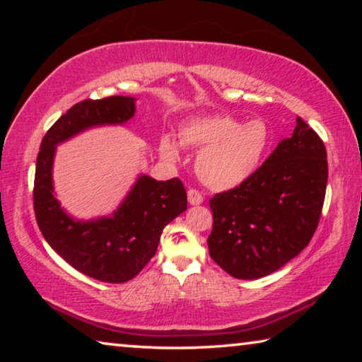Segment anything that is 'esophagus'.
Instances as JSON below:
<instances>
[{
	"instance_id": "1",
	"label": "esophagus",
	"mask_w": 362,
	"mask_h": 362,
	"mask_svg": "<svg viewBox=\"0 0 362 362\" xmlns=\"http://www.w3.org/2000/svg\"><path fill=\"white\" fill-rule=\"evenodd\" d=\"M204 201V198H203V194H201L198 189H194V188H192V189H188V203L192 204V206H198V204H201Z\"/></svg>"
}]
</instances>
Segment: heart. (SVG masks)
Returning <instances> with one entry per match:
<instances>
[{
    "label": "heart",
    "mask_w": 362,
    "mask_h": 362,
    "mask_svg": "<svg viewBox=\"0 0 362 362\" xmlns=\"http://www.w3.org/2000/svg\"><path fill=\"white\" fill-rule=\"evenodd\" d=\"M180 142L201 150L196 173L204 185L226 189L240 185L259 168L269 145V129L263 119L240 124L231 116L193 118L180 127ZM159 153L166 159L179 158V145L169 136L159 140Z\"/></svg>",
    "instance_id": "b5f03b06"
}]
</instances>
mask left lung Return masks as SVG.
<instances>
[{"mask_svg":"<svg viewBox=\"0 0 362 362\" xmlns=\"http://www.w3.org/2000/svg\"><path fill=\"white\" fill-rule=\"evenodd\" d=\"M326 185V146L297 118L292 137L281 140L255 173L211 198L212 260L238 279L276 272L313 238Z\"/></svg>","mask_w":362,"mask_h":362,"instance_id":"obj_1","label":"left lung"}]
</instances>
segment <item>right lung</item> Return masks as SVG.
<instances>
[{
	"label": "right lung",
	"instance_id": "add662e5",
	"mask_svg": "<svg viewBox=\"0 0 362 362\" xmlns=\"http://www.w3.org/2000/svg\"><path fill=\"white\" fill-rule=\"evenodd\" d=\"M134 113V97L79 102L46 132L36 158L33 207L42 236L73 268L103 283H126L142 272L156 252L164 226L187 209V192L177 177L163 182L140 175L112 216L76 220L54 194V155L59 144L76 134L124 124Z\"/></svg>",
	"mask_w": 362,
	"mask_h": 362
}]
</instances>
